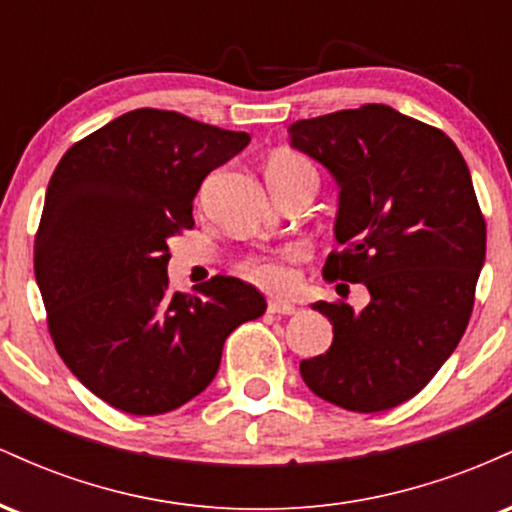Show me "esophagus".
Returning <instances> with one entry per match:
<instances>
[{
    "label": "esophagus",
    "instance_id": "esophagus-1",
    "mask_svg": "<svg viewBox=\"0 0 512 512\" xmlns=\"http://www.w3.org/2000/svg\"><path fill=\"white\" fill-rule=\"evenodd\" d=\"M267 310L272 315H296V305L289 301H269Z\"/></svg>",
    "mask_w": 512,
    "mask_h": 512
}]
</instances>
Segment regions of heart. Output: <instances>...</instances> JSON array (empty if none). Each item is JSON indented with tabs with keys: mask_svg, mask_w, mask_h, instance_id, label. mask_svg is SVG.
Instances as JSON below:
<instances>
[{
	"mask_svg": "<svg viewBox=\"0 0 512 512\" xmlns=\"http://www.w3.org/2000/svg\"><path fill=\"white\" fill-rule=\"evenodd\" d=\"M296 173H315L313 163L303 154L293 149H281L269 156L267 178L269 175H296ZM308 260V248L301 243L284 245L281 250L269 252V255H257L245 260L243 272L257 284L267 286L274 291H289L298 281V264Z\"/></svg>",
	"mask_w": 512,
	"mask_h": 512,
	"instance_id": "b5f03b06",
	"label": "heart"
}]
</instances>
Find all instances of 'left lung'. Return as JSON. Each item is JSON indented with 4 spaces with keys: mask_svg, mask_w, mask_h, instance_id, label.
<instances>
[{
    "mask_svg": "<svg viewBox=\"0 0 512 512\" xmlns=\"http://www.w3.org/2000/svg\"><path fill=\"white\" fill-rule=\"evenodd\" d=\"M291 146L339 185L322 274L363 284L370 303L317 301L332 346L301 361L305 385L349 411L373 414L431 383L467 330L486 257V223L472 175L440 129L368 103L298 120Z\"/></svg>",
    "mask_w": 512,
    "mask_h": 512,
    "instance_id": "8db88e82",
    "label": "left lung"
}]
</instances>
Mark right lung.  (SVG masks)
<instances>
[{
  "instance_id": "1",
  "label": "right lung",
  "mask_w": 512,
  "mask_h": 512,
  "mask_svg": "<svg viewBox=\"0 0 512 512\" xmlns=\"http://www.w3.org/2000/svg\"><path fill=\"white\" fill-rule=\"evenodd\" d=\"M250 134L139 108L76 142L52 173L35 279L57 354L110 407L166 414L214 380L226 337L267 310L255 286L214 276L168 291V238Z\"/></svg>"
}]
</instances>
